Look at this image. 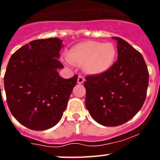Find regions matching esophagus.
I'll list each match as a JSON object with an SVG mask.
<instances>
[{
    "mask_svg": "<svg viewBox=\"0 0 160 160\" xmlns=\"http://www.w3.org/2000/svg\"><path fill=\"white\" fill-rule=\"evenodd\" d=\"M84 82V78L82 76H79L78 79H77V83H83Z\"/></svg>",
    "mask_w": 160,
    "mask_h": 160,
    "instance_id": "1",
    "label": "esophagus"
}]
</instances>
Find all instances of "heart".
Returning a JSON list of instances; mask_svg holds the SVG:
<instances>
[{
	"instance_id": "b5f03b06",
	"label": "heart",
	"mask_w": 160,
	"mask_h": 160,
	"mask_svg": "<svg viewBox=\"0 0 160 160\" xmlns=\"http://www.w3.org/2000/svg\"><path fill=\"white\" fill-rule=\"evenodd\" d=\"M117 50L112 43L87 41L71 48L66 54L69 64L83 65L87 73L99 75L106 72L114 65Z\"/></svg>"
}]
</instances>
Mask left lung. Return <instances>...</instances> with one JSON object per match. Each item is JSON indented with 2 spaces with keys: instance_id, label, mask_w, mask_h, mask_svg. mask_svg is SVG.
<instances>
[{
  "instance_id": "obj_1",
  "label": "left lung",
  "mask_w": 160,
  "mask_h": 160,
  "mask_svg": "<svg viewBox=\"0 0 160 160\" xmlns=\"http://www.w3.org/2000/svg\"><path fill=\"white\" fill-rule=\"evenodd\" d=\"M117 42L118 58L106 72L86 77V107L99 124L116 127L134 117L145 101L148 71L143 56L123 39Z\"/></svg>"
}]
</instances>
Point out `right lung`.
Segmentation results:
<instances>
[{
    "mask_svg": "<svg viewBox=\"0 0 160 160\" xmlns=\"http://www.w3.org/2000/svg\"><path fill=\"white\" fill-rule=\"evenodd\" d=\"M62 41L35 40L16 51L8 62L4 90L12 116L33 131L49 129L59 122L78 76L64 79L57 69Z\"/></svg>",
    "mask_w": 160,
    "mask_h": 160,
    "instance_id": "obj_1",
    "label": "right lung"
}]
</instances>
